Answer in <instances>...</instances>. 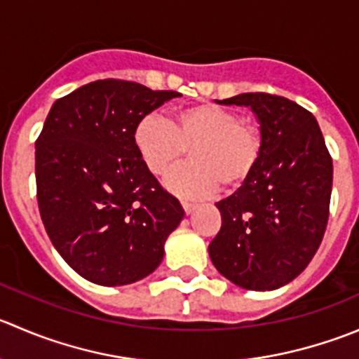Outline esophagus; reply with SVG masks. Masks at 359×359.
I'll return each mask as SVG.
<instances>
[{"instance_id": "esophagus-1", "label": "esophagus", "mask_w": 359, "mask_h": 359, "mask_svg": "<svg viewBox=\"0 0 359 359\" xmlns=\"http://www.w3.org/2000/svg\"><path fill=\"white\" fill-rule=\"evenodd\" d=\"M182 207H184V210H186V214L189 215V214H193L194 210H196L198 205L196 203H189V201H182Z\"/></svg>"}]
</instances>
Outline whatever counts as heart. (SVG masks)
Wrapping results in <instances>:
<instances>
[{"mask_svg":"<svg viewBox=\"0 0 359 359\" xmlns=\"http://www.w3.org/2000/svg\"><path fill=\"white\" fill-rule=\"evenodd\" d=\"M133 145L152 175L168 172L189 149L193 161L165 179L166 189L182 198L205 196L221 184L226 191L238 189L256 172L263 154L257 126L214 103L179 109L170 123L156 114L140 117Z\"/></svg>","mask_w":359,"mask_h":359,"instance_id":"heart-1","label":"heart"}]
</instances>
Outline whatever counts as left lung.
<instances>
[{
	"label": "left lung",
	"instance_id": "left-lung-1",
	"mask_svg": "<svg viewBox=\"0 0 359 359\" xmlns=\"http://www.w3.org/2000/svg\"><path fill=\"white\" fill-rule=\"evenodd\" d=\"M217 103L252 110L263 154L252 177L215 203L222 226L208 254L235 286L279 290L304 272L321 245L332 198V158L316 117L291 100L243 93Z\"/></svg>",
	"mask_w": 359,
	"mask_h": 359
}]
</instances>
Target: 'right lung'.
Wrapping results in <instances>:
<instances>
[{
	"instance_id": "obj_1",
	"label": "right lung",
	"mask_w": 359,
	"mask_h": 359,
	"mask_svg": "<svg viewBox=\"0 0 359 359\" xmlns=\"http://www.w3.org/2000/svg\"><path fill=\"white\" fill-rule=\"evenodd\" d=\"M182 96L128 80H96L52 105L36 140V196L47 235L89 283L151 276L184 208L133 145L140 117Z\"/></svg>"
}]
</instances>
